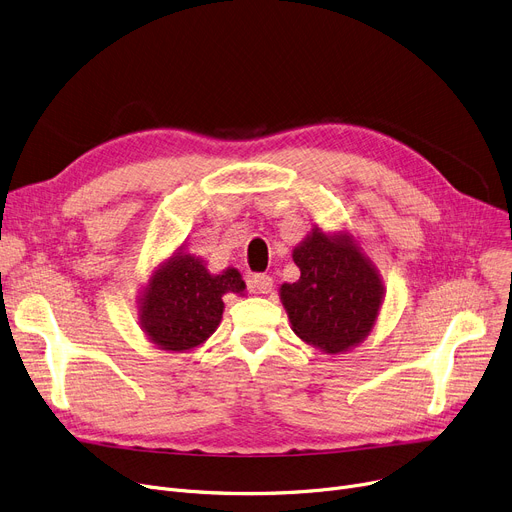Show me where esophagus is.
Masks as SVG:
<instances>
[{"label": "esophagus", "mask_w": 512, "mask_h": 512, "mask_svg": "<svg viewBox=\"0 0 512 512\" xmlns=\"http://www.w3.org/2000/svg\"><path fill=\"white\" fill-rule=\"evenodd\" d=\"M272 286H274V280H272V276H267V274H255L251 278V288L259 294L272 292Z\"/></svg>", "instance_id": "1"}]
</instances>
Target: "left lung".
<instances>
[{
	"label": "left lung",
	"instance_id": "8db88e82",
	"mask_svg": "<svg viewBox=\"0 0 512 512\" xmlns=\"http://www.w3.org/2000/svg\"><path fill=\"white\" fill-rule=\"evenodd\" d=\"M301 278L280 286L290 328L321 353L340 355L361 344L378 321L386 288L378 265L348 230L317 224L292 249Z\"/></svg>",
	"mask_w": 512,
	"mask_h": 512
}]
</instances>
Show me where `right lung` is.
I'll list each match as a JSON object with an SVG mask.
<instances>
[{"instance_id": "right-lung-1", "label": "right lung", "mask_w": 512, "mask_h": 512, "mask_svg": "<svg viewBox=\"0 0 512 512\" xmlns=\"http://www.w3.org/2000/svg\"><path fill=\"white\" fill-rule=\"evenodd\" d=\"M228 292L247 294L236 267L211 274L207 263L182 245L153 267L139 292V326L159 351H195L218 330Z\"/></svg>"}]
</instances>
